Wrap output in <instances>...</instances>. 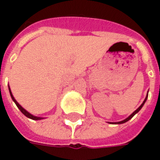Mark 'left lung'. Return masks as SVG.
<instances>
[{
	"label": "left lung",
	"mask_w": 160,
	"mask_h": 160,
	"mask_svg": "<svg viewBox=\"0 0 160 160\" xmlns=\"http://www.w3.org/2000/svg\"><path fill=\"white\" fill-rule=\"evenodd\" d=\"M148 94H147V96H146V98H145V100L143 101V103H142V104H141V106H140V107L138 108V109H136V110H135V111H134V112H133V113H132V114H131L130 116H129V117H128V118H126V119H124V120L121 121V122H109V123H112V124H122V123H124V122H128V120H130L131 118H133V117H134V115L136 114V113H138L139 111H141V108H142V107H143V105H144V104H145V103H146V101H147V98H148Z\"/></svg>",
	"instance_id": "1"
}]
</instances>
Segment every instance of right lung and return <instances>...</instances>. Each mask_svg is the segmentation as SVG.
<instances>
[{
  "mask_svg": "<svg viewBox=\"0 0 160 160\" xmlns=\"http://www.w3.org/2000/svg\"><path fill=\"white\" fill-rule=\"evenodd\" d=\"M8 89H9V92H10V95H11V98H12V101H13V102L15 103V104L17 105V107L19 109V111H21L23 114L26 116V118H30V119H32V120H41V119H43V118H39V117H36V116H33V115H32L31 113H29L28 111H26V110H25V109H24V108H23L22 106H21V105H20V104H19V103L17 102V101H16V99L14 98V97L12 96V92H11V89H10V87H9V86H8Z\"/></svg>",
  "mask_w": 160,
  "mask_h": 160,
  "instance_id": "obj_1",
  "label": "right lung"
}]
</instances>
